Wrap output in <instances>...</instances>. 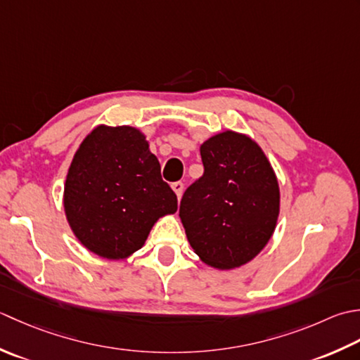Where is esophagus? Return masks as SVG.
<instances>
[{"mask_svg":"<svg viewBox=\"0 0 360 360\" xmlns=\"http://www.w3.org/2000/svg\"><path fill=\"white\" fill-rule=\"evenodd\" d=\"M172 189L175 191V194H177L179 199H181V194H183V189H185V185H183L181 181H174L172 183Z\"/></svg>","mask_w":360,"mask_h":360,"instance_id":"34e87169","label":"esophagus"}]
</instances>
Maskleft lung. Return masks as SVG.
<instances>
[{"label":"left lung","instance_id":"left-lung-1","mask_svg":"<svg viewBox=\"0 0 360 360\" xmlns=\"http://www.w3.org/2000/svg\"><path fill=\"white\" fill-rule=\"evenodd\" d=\"M203 175L180 202L194 252L212 267L234 269L267 244L280 212V189L253 139L222 131L200 146Z\"/></svg>","mask_w":360,"mask_h":360}]
</instances>
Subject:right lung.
I'll return each mask as SVG.
<instances>
[{
	"label": "right lung",
	"mask_w": 360,
	"mask_h": 360,
	"mask_svg": "<svg viewBox=\"0 0 360 360\" xmlns=\"http://www.w3.org/2000/svg\"><path fill=\"white\" fill-rule=\"evenodd\" d=\"M65 212L76 238L102 258L139 250L157 219L177 211V195L141 131L99 126L88 135L65 183Z\"/></svg>",
	"instance_id": "add662e5"
}]
</instances>
